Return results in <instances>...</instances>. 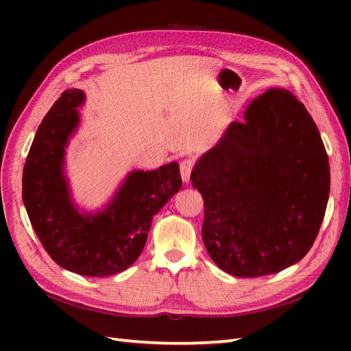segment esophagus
I'll list each match as a JSON object with an SVG mask.
<instances>
[{
    "mask_svg": "<svg viewBox=\"0 0 351 351\" xmlns=\"http://www.w3.org/2000/svg\"><path fill=\"white\" fill-rule=\"evenodd\" d=\"M180 169H181L182 181H184V182H189V181H190L191 170H193V161H191V160H182L181 164H180Z\"/></svg>",
    "mask_w": 351,
    "mask_h": 351,
    "instance_id": "obj_1",
    "label": "esophagus"
}]
</instances>
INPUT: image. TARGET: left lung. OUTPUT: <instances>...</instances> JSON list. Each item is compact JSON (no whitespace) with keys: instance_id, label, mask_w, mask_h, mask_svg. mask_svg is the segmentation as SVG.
<instances>
[{"instance_id":"8db88e82","label":"left lung","mask_w":351,"mask_h":351,"mask_svg":"<svg viewBox=\"0 0 351 351\" xmlns=\"http://www.w3.org/2000/svg\"><path fill=\"white\" fill-rule=\"evenodd\" d=\"M191 182L204 197L211 259L237 278H258L311 250L329 199V158L303 104L270 88L200 156Z\"/></svg>"}]
</instances>
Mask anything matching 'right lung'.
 Returning <instances> with one entry per match:
<instances>
[{
    "instance_id": "add662e5",
    "label": "right lung",
    "mask_w": 351,
    "mask_h": 351,
    "mask_svg": "<svg viewBox=\"0 0 351 351\" xmlns=\"http://www.w3.org/2000/svg\"><path fill=\"white\" fill-rule=\"evenodd\" d=\"M84 92L68 88L43 117L22 173V200L34 232L56 263L72 273L104 278L136 263L154 215L181 190L178 162L126 176L111 202L80 213L64 176V149L80 125Z\"/></svg>"
}]
</instances>
